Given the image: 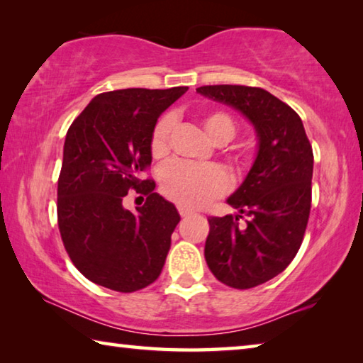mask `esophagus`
I'll return each instance as SVG.
<instances>
[{"label": "esophagus", "mask_w": 363, "mask_h": 363, "mask_svg": "<svg viewBox=\"0 0 363 363\" xmlns=\"http://www.w3.org/2000/svg\"><path fill=\"white\" fill-rule=\"evenodd\" d=\"M179 214L182 218H189V216H192L194 214V211L192 210H189V208H184V206H179Z\"/></svg>", "instance_id": "1"}]
</instances>
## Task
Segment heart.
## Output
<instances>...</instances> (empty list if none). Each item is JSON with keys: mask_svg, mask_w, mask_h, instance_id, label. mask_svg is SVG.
Masks as SVG:
<instances>
[{"mask_svg": "<svg viewBox=\"0 0 363 363\" xmlns=\"http://www.w3.org/2000/svg\"><path fill=\"white\" fill-rule=\"evenodd\" d=\"M201 126L206 136L218 144L227 143L235 134V125L224 112H211L203 116ZM171 131V120L162 118L155 126L150 138V152L155 158L168 153V138ZM229 177L225 171L216 164L192 167V164L173 163L163 171L162 189L171 201L184 208L205 206L214 196L225 192Z\"/></svg>", "mask_w": 363, "mask_h": 363, "instance_id": "obj_1", "label": "heart"}]
</instances>
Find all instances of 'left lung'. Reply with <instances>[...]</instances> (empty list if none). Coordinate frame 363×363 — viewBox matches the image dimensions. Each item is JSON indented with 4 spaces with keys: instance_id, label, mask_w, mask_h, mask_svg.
Instances as JSON below:
<instances>
[{
    "instance_id": "8db88e82",
    "label": "left lung",
    "mask_w": 363,
    "mask_h": 363,
    "mask_svg": "<svg viewBox=\"0 0 363 363\" xmlns=\"http://www.w3.org/2000/svg\"><path fill=\"white\" fill-rule=\"evenodd\" d=\"M196 93L235 108L256 133L255 162L225 200L238 213L208 219L205 243L214 277L247 290L284 272L303 243L311 211L312 147L299 115L266 89L216 84ZM242 213L249 218L245 225Z\"/></svg>"
}]
</instances>
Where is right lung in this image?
Segmentation results:
<instances>
[{
    "mask_svg": "<svg viewBox=\"0 0 363 363\" xmlns=\"http://www.w3.org/2000/svg\"><path fill=\"white\" fill-rule=\"evenodd\" d=\"M128 88L96 96L72 123L57 184V218L67 253L86 279L131 293L162 274L171 233L181 220L140 171L152 163L150 138L164 110L186 93ZM130 188L147 195L136 212L122 200Z\"/></svg>",
    "mask_w": 363,
    "mask_h": 363,
    "instance_id": "obj_1",
    "label": "right lung"
}]
</instances>
